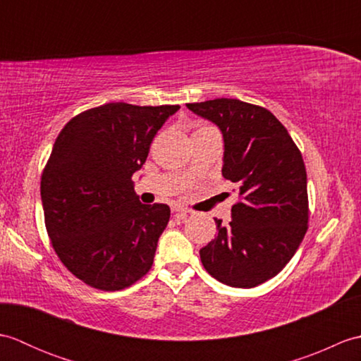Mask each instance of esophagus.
Returning <instances> with one entry per match:
<instances>
[{
  "label": "esophagus",
  "mask_w": 361,
  "mask_h": 361,
  "mask_svg": "<svg viewBox=\"0 0 361 361\" xmlns=\"http://www.w3.org/2000/svg\"><path fill=\"white\" fill-rule=\"evenodd\" d=\"M172 212L175 214V217H186L189 214V209L183 208V206H172Z\"/></svg>",
  "instance_id": "1"
}]
</instances>
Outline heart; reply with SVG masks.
<instances>
[{"label":"heart","instance_id":"1","mask_svg":"<svg viewBox=\"0 0 361 361\" xmlns=\"http://www.w3.org/2000/svg\"><path fill=\"white\" fill-rule=\"evenodd\" d=\"M211 128H214V127H211V126H208V124H200V126L197 127L195 133H202V132H206V130H211ZM195 133H194V135H195ZM186 176H188V178H190V172H188Z\"/></svg>","mask_w":361,"mask_h":361}]
</instances>
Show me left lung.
Instances as JSON below:
<instances>
[{
	"instance_id": "left-lung-1",
	"label": "left lung",
	"mask_w": 361,
	"mask_h": 361,
	"mask_svg": "<svg viewBox=\"0 0 361 361\" xmlns=\"http://www.w3.org/2000/svg\"><path fill=\"white\" fill-rule=\"evenodd\" d=\"M224 133L221 173L239 188L228 226L216 219L219 234L200 259L212 278L237 288L274 278L307 233V173L287 128L264 106L239 99L186 104Z\"/></svg>"
}]
</instances>
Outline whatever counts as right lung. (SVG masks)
I'll return each instance as SVG.
<instances>
[{"instance_id": "right-lung-1", "label": "right lung", "mask_w": 361, "mask_h": 361, "mask_svg": "<svg viewBox=\"0 0 361 361\" xmlns=\"http://www.w3.org/2000/svg\"><path fill=\"white\" fill-rule=\"evenodd\" d=\"M178 109L105 104L74 116L54 142L40 183L46 231L62 264L87 286L122 290L152 268L171 208L142 204L132 176Z\"/></svg>"}]
</instances>
